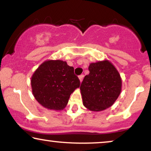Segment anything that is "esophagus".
Here are the masks:
<instances>
[{"label":"esophagus","mask_w":151,"mask_h":151,"mask_svg":"<svg viewBox=\"0 0 151 151\" xmlns=\"http://www.w3.org/2000/svg\"><path fill=\"white\" fill-rule=\"evenodd\" d=\"M83 78H84V75H80V76H79V80H80V82H82V80H83Z\"/></svg>","instance_id":"34e87169"}]
</instances>
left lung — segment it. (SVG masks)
Returning <instances> with one entry per match:
<instances>
[{"mask_svg": "<svg viewBox=\"0 0 151 151\" xmlns=\"http://www.w3.org/2000/svg\"><path fill=\"white\" fill-rule=\"evenodd\" d=\"M89 74L80 86L83 105L91 111H104L112 106L122 91L119 72L107 60L91 63Z\"/></svg>", "mask_w": 151, "mask_h": 151, "instance_id": "1", "label": "left lung"}]
</instances>
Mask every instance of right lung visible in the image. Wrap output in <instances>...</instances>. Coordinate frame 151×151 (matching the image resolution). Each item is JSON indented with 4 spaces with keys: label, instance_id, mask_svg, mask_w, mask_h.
I'll list each match as a JSON object with an SVG mask.
<instances>
[{
    "label": "right lung",
    "instance_id": "obj_1",
    "mask_svg": "<svg viewBox=\"0 0 151 151\" xmlns=\"http://www.w3.org/2000/svg\"><path fill=\"white\" fill-rule=\"evenodd\" d=\"M32 93L39 104L49 110L61 111L80 82L74 69L60 60H49L39 66L31 78Z\"/></svg>",
    "mask_w": 151,
    "mask_h": 151
}]
</instances>
